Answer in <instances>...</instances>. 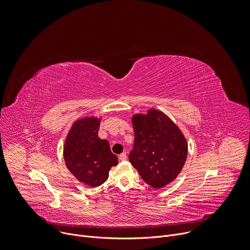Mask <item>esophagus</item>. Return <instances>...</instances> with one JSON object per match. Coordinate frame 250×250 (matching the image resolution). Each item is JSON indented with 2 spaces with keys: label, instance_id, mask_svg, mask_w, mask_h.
I'll use <instances>...</instances> for the list:
<instances>
[{
  "label": "esophagus",
  "instance_id": "esophagus-1",
  "mask_svg": "<svg viewBox=\"0 0 250 250\" xmlns=\"http://www.w3.org/2000/svg\"><path fill=\"white\" fill-rule=\"evenodd\" d=\"M120 160L121 161H125V160H126V158H127V156H126V153L125 152H124V153H122L121 155H120Z\"/></svg>",
  "mask_w": 250,
  "mask_h": 250
}]
</instances>
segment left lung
Wrapping results in <instances>:
<instances>
[{
  "label": "left lung",
  "mask_w": 250,
  "mask_h": 250,
  "mask_svg": "<svg viewBox=\"0 0 250 250\" xmlns=\"http://www.w3.org/2000/svg\"><path fill=\"white\" fill-rule=\"evenodd\" d=\"M134 144L128 160L146 183L159 189L176 179L185 164L188 145L178 126L162 112L149 110L132 118Z\"/></svg>",
  "instance_id": "obj_1"
}]
</instances>
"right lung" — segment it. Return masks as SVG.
<instances>
[{
	"label": "right lung",
	"mask_w": 250,
	"mask_h": 250,
	"mask_svg": "<svg viewBox=\"0 0 250 250\" xmlns=\"http://www.w3.org/2000/svg\"><path fill=\"white\" fill-rule=\"evenodd\" d=\"M100 121L84 118L77 121L65 141L64 159L67 168L77 179L91 187H98L108 179L109 171L118 164L109 142L98 136Z\"/></svg>",
	"instance_id": "add662e5"
}]
</instances>
